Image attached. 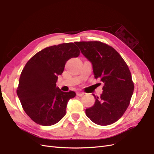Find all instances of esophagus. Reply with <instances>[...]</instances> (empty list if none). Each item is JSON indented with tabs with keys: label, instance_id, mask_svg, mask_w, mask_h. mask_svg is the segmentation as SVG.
<instances>
[{
	"label": "esophagus",
	"instance_id": "1",
	"mask_svg": "<svg viewBox=\"0 0 154 154\" xmlns=\"http://www.w3.org/2000/svg\"><path fill=\"white\" fill-rule=\"evenodd\" d=\"M84 94H85V93L84 92H76V95L78 96H80V97L83 96Z\"/></svg>",
	"mask_w": 154,
	"mask_h": 154
}]
</instances>
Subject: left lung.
<instances>
[{
    "instance_id": "obj_1",
    "label": "left lung",
    "mask_w": 154,
    "mask_h": 154,
    "mask_svg": "<svg viewBox=\"0 0 154 154\" xmlns=\"http://www.w3.org/2000/svg\"><path fill=\"white\" fill-rule=\"evenodd\" d=\"M75 44L91 62L94 78L103 85L100 97L93 94L95 103L86 109V115L97 125L112 124L122 118L133 94L134 85L127 64L113 48L101 42Z\"/></svg>"
}]
</instances>
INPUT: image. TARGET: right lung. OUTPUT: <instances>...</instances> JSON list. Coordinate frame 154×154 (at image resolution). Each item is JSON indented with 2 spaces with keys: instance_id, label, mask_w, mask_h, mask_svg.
<instances>
[{
  "instance_id": "right-lung-1",
  "label": "right lung",
  "mask_w": 154,
  "mask_h": 154,
  "mask_svg": "<svg viewBox=\"0 0 154 154\" xmlns=\"http://www.w3.org/2000/svg\"><path fill=\"white\" fill-rule=\"evenodd\" d=\"M80 53L73 43H65L41 50L26 64L17 93L23 109L36 123L51 126L66 115L68 101L76 93L62 91L56 83L66 62Z\"/></svg>"
}]
</instances>
